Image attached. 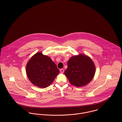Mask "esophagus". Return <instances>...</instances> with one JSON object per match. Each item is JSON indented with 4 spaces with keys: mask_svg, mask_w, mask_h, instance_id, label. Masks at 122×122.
<instances>
[{
    "mask_svg": "<svg viewBox=\"0 0 122 122\" xmlns=\"http://www.w3.org/2000/svg\"><path fill=\"white\" fill-rule=\"evenodd\" d=\"M60 71L61 73H64V70L63 69H61L60 70Z\"/></svg>",
    "mask_w": 122,
    "mask_h": 122,
    "instance_id": "obj_1",
    "label": "esophagus"
}]
</instances>
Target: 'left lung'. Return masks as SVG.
<instances>
[{
    "label": "left lung",
    "instance_id": "left-lung-1",
    "mask_svg": "<svg viewBox=\"0 0 122 122\" xmlns=\"http://www.w3.org/2000/svg\"><path fill=\"white\" fill-rule=\"evenodd\" d=\"M64 73L70 83L77 87L84 86L93 79L95 67L92 60L86 55L79 54L71 57Z\"/></svg>",
    "mask_w": 122,
    "mask_h": 122
}]
</instances>
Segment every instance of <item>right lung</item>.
I'll use <instances>...</instances> for the list:
<instances>
[{
	"label": "right lung",
	"instance_id": "add662e5",
	"mask_svg": "<svg viewBox=\"0 0 122 122\" xmlns=\"http://www.w3.org/2000/svg\"><path fill=\"white\" fill-rule=\"evenodd\" d=\"M26 73L33 85L44 88L53 82L59 70L50 57L39 52L34 55L27 62Z\"/></svg>",
	"mask_w": 122,
	"mask_h": 122
}]
</instances>
